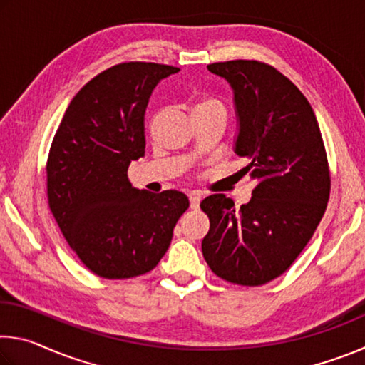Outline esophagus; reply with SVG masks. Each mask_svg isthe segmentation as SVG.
I'll use <instances>...</instances> for the list:
<instances>
[{
	"label": "esophagus",
	"mask_w": 365,
	"mask_h": 365,
	"mask_svg": "<svg viewBox=\"0 0 365 365\" xmlns=\"http://www.w3.org/2000/svg\"><path fill=\"white\" fill-rule=\"evenodd\" d=\"M200 202H201V193H197V191L190 193V207L191 209L200 207Z\"/></svg>",
	"instance_id": "1"
}]
</instances>
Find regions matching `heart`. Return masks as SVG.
<instances>
[{
  "instance_id": "b5f03b06",
  "label": "heart",
  "mask_w": 365,
  "mask_h": 365,
  "mask_svg": "<svg viewBox=\"0 0 365 365\" xmlns=\"http://www.w3.org/2000/svg\"><path fill=\"white\" fill-rule=\"evenodd\" d=\"M196 114H224L225 115V108L217 98L212 96H205L201 100H197L193 108H191V115Z\"/></svg>"
}]
</instances>
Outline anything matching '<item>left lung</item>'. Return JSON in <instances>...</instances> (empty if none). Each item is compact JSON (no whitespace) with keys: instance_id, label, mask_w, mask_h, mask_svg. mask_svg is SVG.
Masks as SVG:
<instances>
[{"instance_id":"1","label":"left lung","mask_w":365,"mask_h":365,"mask_svg":"<svg viewBox=\"0 0 365 365\" xmlns=\"http://www.w3.org/2000/svg\"><path fill=\"white\" fill-rule=\"evenodd\" d=\"M233 93V151L256 180L240 211L225 195L201 201L211 227L201 250L215 275L245 287L280 277L304 250L330 195L329 163L306 96L274 67L257 61L207 66Z\"/></svg>"}]
</instances>
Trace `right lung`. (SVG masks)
<instances>
[{
    "label": "right lung",
    "instance_id": "right-lung-1",
    "mask_svg": "<svg viewBox=\"0 0 365 365\" xmlns=\"http://www.w3.org/2000/svg\"><path fill=\"white\" fill-rule=\"evenodd\" d=\"M177 67L125 63L73 96L49 150L48 202L72 251L93 274L132 279L156 267L190 206L180 191L150 193L128 182L145 156V110Z\"/></svg>",
    "mask_w": 365,
    "mask_h": 365
}]
</instances>
